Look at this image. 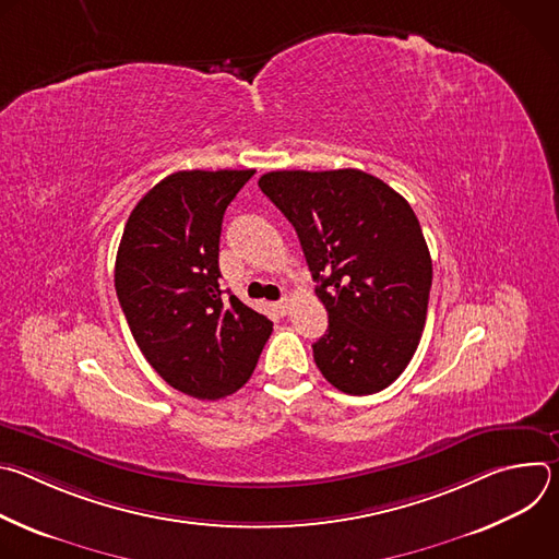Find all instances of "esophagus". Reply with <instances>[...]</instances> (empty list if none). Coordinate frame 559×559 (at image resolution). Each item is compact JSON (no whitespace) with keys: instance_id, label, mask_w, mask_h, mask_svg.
Returning a JSON list of instances; mask_svg holds the SVG:
<instances>
[{"instance_id":"obj_1","label":"esophagus","mask_w":559,"mask_h":559,"mask_svg":"<svg viewBox=\"0 0 559 559\" xmlns=\"http://www.w3.org/2000/svg\"><path fill=\"white\" fill-rule=\"evenodd\" d=\"M274 307L278 309V313H283V316H285V313L289 311V298H287V296H285V298H281L278 302H274Z\"/></svg>"}]
</instances>
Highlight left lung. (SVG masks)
<instances>
[{"mask_svg": "<svg viewBox=\"0 0 559 559\" xmlns=\"http://www.w3.org/2000/svg\"><path fill=\"white\" fill-rule=\"evenodd\" d=\"M294 225L330 313L313 347L321 373L341 391L389 386L414 358L431 289V257L412 205L354 168L278 170L259 179Z\"/></svg>", "mask_w": 559, "mask_h": 559, "instance_id": "8db88e82", "label": "left lung"}]
</instances>
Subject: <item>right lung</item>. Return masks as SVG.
I'll return each mask as SVG.
<instances>
[{"instance_id": "obj_1", "label": "right lung", "mask_w": 559, "mask_h": 559, "mask_svg": "<svg viewBox=\"0 0 559 559\" xmlns=\"http://www.w3.org/2000/svg\"><path fill=\"white\" fill-rule=\"evenodd\" d=\"M254 170H183L132 210L115 263L128 328L170 386L218 401L241 389L272 321L234 294L221 298L218 238L225 207Z\"/></svg>"}]
</instances>
